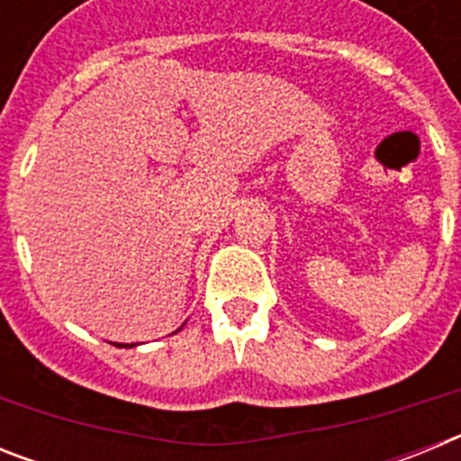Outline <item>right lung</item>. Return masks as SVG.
Instances as JSON below:
<instances>
[{"instance_id": "right-lung-1", "label": "right lung", "mask_w": 461, "mask_h": 461, "mask_svg": "<svg viewBox=\"0 0 461 461\" xmlns=\"http://www.w3.org/2000/svg\"><path fill=\"white\" fill-rule=\"evenodd\" d=\"M131 346H133V344H131Z\"/></svg>"}]
</instances>
